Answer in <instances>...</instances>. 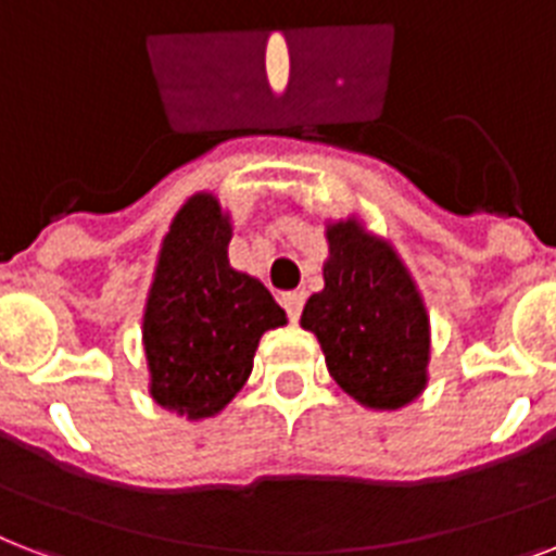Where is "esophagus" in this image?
<instances>
[{"mask_svg":"<svg viewBox=\"0 0 556 556\" xmlns=\"http://www.w3.org/2000/svg\"><path fill=\"white\" fill-rule=\"evenodd\" d=\"M279 302H282V308H286L288 319L291 323H296L302 314V305H305V293L302 291H286L282 296H279Z\"/></svg>","mask_w":556,"mask_h":556,"instance_id":"1","label":"esophagus"}]
</instances>
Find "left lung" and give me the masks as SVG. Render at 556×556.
<instances>
[{
    "label": "left lung",
    "mask_w": 556,
    "mask_h": 556,
    "mask_svg": "<svg viewBox=\"0 0 556 556\" xmlns=\"http://www.w3.org/2000/svg\"><path fill=\"white\" fill-rule=\"evenodd\" d=\"M325 288L302 308L337 386L365 408L394 410L426 388L428 314L394 248L356 219L328 225Z\"/></svg>",
    "instance_id": "obj_1"
}]
</instances>
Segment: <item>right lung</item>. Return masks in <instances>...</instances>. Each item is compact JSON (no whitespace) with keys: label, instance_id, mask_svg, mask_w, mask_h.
I'll return each mask as SVG.
<instances>
[{"label":"right lung","instance_id":"add662e5","mask_svg":"<svg viewBox=\"0 0 556 556\" xmlns=\"http://www.w3.org/2000/svg\"><path fill=\"white\" fill-rule=\"evenodd\" d=\"M231 223L211 193L179 207L162 239L142 342L151 396L188 419L214 417L254 368L260 337L286 325L260 279L228 263Z\"/></svg>","mask_w":556,"mask_h":556}]
</instances>
